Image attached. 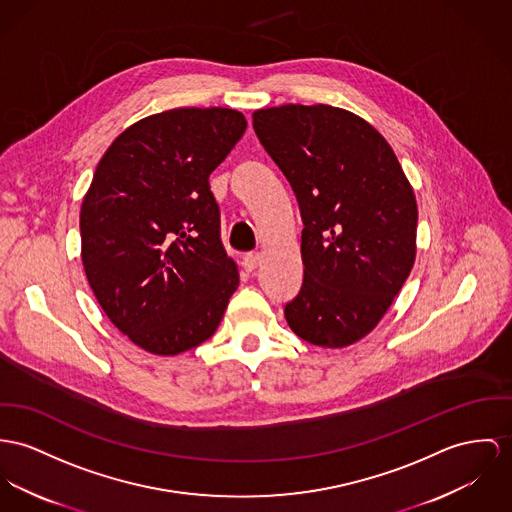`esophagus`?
<instances>
[{
    "label": "esophagus",
    "instance_id": "esophagus-1",
    "mask_svg": "<svg viewBox=\"0 0 512 512\" xmlns=\"http://www.w3.org/2000/svg\"><path fill=\"white\" fill-rule=\"evenodd\" d=\"M259 265H261V255H259V253H251V255H247V257L243 259V269H245L247 273L257 271Z\"/></svg>",
    "mask_w": 512,
    "mask_h": 512
}]
</instances>
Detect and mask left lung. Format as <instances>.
Masks as SVG:
<instances>
[{"label":"left lung","mask_w":512,"mask_h":512,"mask_svg":"<svg viewBox=\"0 0 512 512\" xmlns=\"http://www.w3.org/2000/svg\"><path fill=\"white\" fill-rule=\"evenodd\" d=\"M302 216L304 278L284 304L304 341L339 349L368 335L415 263L417 202L384 136L329 105L253 113Z\"/></svg>","instance_id":"8db88e82"}]
</instances>
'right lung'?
Masks as SVG:
<instances>
[{
    "label": "right lung",
    "mask_w": 512,
    "mask_h": 512,
    "mask_svg": "<svg viewBox=\"0 0 512 512\" xmlns=\"http://www.w3.org/2000/svg\"><path fill=\"white\" fill-rule=\"evenodd\" d=\"M247 120L173 109L126 128L81 204V261L103 312L132 343L179 354L210 339L239 284L220 241L210 173Z\"/></svg>",
    "instance_id": "1"
}]
</instances>
